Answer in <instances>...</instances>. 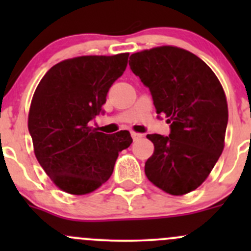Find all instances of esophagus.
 Segmentation results:
<instances>
[{
	"label": "esophagus",
	"instance_id": "34e87169",
	"mask_svg": "<svg viewBox=\"0 0 251 251\" xmlns=\"http://www.w3.org/2000/svg\"><path fill=\"white\" fill-rule=\"evenodd\" d=\"M131 136H132L133 141H137V140H140V138L143 137V135H142V133L135 132V131H132V132H131Z\"/></svg>",
	"mask_w": 251,
	"mask_h": 251
}]
</instances>
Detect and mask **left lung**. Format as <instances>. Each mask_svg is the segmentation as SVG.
<instances>
[{"label":"left lung","mask_w":251,"mask_h":251,"mask_svg":"<svg viewBox=\"0 0 251 251\" xmlns=\"http://www.w3.org/2000/svg\"><path fill=\"white\" fill-rule=\"evenodd\" d=\"M128 64L149 87L156 113L171 124L169 136L147 135L154 144L144 166L147 178L171 196H184L207 178L225 148L224 87L206 63L179 47L140 50Z\"/></svg>","instance_id":"left-lung-1"}]
</instances>
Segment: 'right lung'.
I'll return each instance as SVG.
<instances>
[{"label":"right lung","mask_w":251,"mask_h":251,"mask_svg":"<svg viewBox=\"0 0 251 251\" xmlns=\"http://www.w3.org/2000/svg\"><path fill=\"white\" fill-rule=\"evenodd\" d=\"M128 53L81 55L53 65L30 104L27 127L37 161L63 192L83 196L109 179L128 131L105 135L90 126L107 93L125 72Z\"/></svg>","instance_id":"1"}]
</instances>
